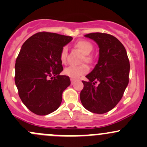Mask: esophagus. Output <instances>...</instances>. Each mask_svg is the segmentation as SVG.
<instances>
[{"label":"esophagus","instance_id":"1","mask_svg":"<svg viewBox=\"0 0 147 147\" xmlns=\"http://www.w3.org/2000/svg\"><path fill=\"white\" fill-rule=\"evenodd\" d=\"M70 81H71V84H73L74 83H75V79H72V78H71Z\"/></svg>","mask_w":147,"mask_h":147}]
</instances>
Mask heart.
<instances>
[{
  "label": "heart",
  "mask_w": 147,
  "mask_h": 147,
  "mask_svg": "<svg viewBox=\"0 0 147 147\" xmlns=\"http://www.w3.org/2000/svg\"><path fill=\"white\" fill-rule=\"evenodd\" d=\"M75 46L78 47L79 50L84 54V58L83 61H85L86 63H91L92 61V57L90 55V53L93 50V45L90 42L87 40H79L75 43ZM67 57V47H63L60 52V60L63 63H65ZM89 67L86 65H79V66H75V65H70L64 69V73L65 75L73 79H78L82 75H85L88 72Z\"/></svg>",
  "instance_id": "obj_1"
}]
</instances>
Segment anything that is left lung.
Masks as SVG:
<instances>
[{
  "label": "left lung",
  "mask_w": 147,
  "mask_h": 147,
  "mask_svg": "<svg viewBox=\"0 0 147 147\" xmlns=\"http://www.w3.org/2000/svg\"><path fill=\"white\" fill-rule=\"evenodd\" d=\"M99 46V60L82 81L80 92L83 107L90 112L104 114L118 104L129 83L130 65L125 47L109 34L92 32L84 35ZM97 85H96V83Z\"/></svg>",
  "instance_id": "1"
}]
</instances>
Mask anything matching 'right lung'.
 <instances>
[{
    "instance_id": "add662e5",
    "label": "right lung",
    "mask_w": 147,
    "mask_h": 147,
    "mask_svg": "<svg viewBox=\"0 0 147 147\" xmlns=\"http://www.w3.org/2000/svg\"><path fill=\"white\" fill-rule=\"evenodd\" d=\"M72 40L40 32L22 45L15 65V82L20 100L36 115H47L58 109L63 91L70 84L69 77L60 75L63 70L60 52Z\"/></svg>"
}]
</instances>
